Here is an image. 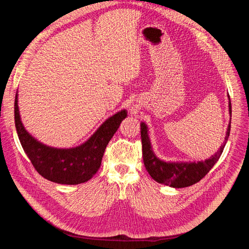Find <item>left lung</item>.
<instances>
[{
    "label": "left lung",
    "mask_w": 249,
    "mask_h": 249,
    "mask_svg": "<svg viewBox=\"0 0 249 249\" xmlns=\"http://www.w3.org/2000/svg\"><path fill=\"white\" fill-rule=\"evenodd\" d=\"M230 99V95H229ZM229 111L231 117V101L229 104ZM141 141H142V156L144 166L156 182L167 185L173 188H185L189 187L205 177L207 173L212 169L215 163L219 160L223 152V148L227 144L230 137L231 123L228 126L227 136L224 142L218 152L209 159L199 162H164L154 154L152 144L148 138L147 126L144 123H141Z\"/></svg>",
    "instance_id": "obj_1"
}]
</instances>
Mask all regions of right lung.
I'll list each match as a JSON object with an SVG mask.
<instances>
[{"label":"right lung","mask_w":249,"mask_h":249,"mask_svg":"<svg viewBox=\"0 0 249 249\" xmlns=\"http://www.w3.org/2000/svg\"><path fill=\"white\" fill-rule=\"evenodd\" d=\"M126 111L122 110L108 118L82 145L73 148H54L33 138L21 124L18 92L14 102V120L20 144L36 171L51 182L78 185L91 178L102 164L105 149L123 120Z\"/></svg>","instance_id":"add662e5"}]
</instances>
